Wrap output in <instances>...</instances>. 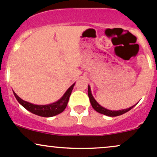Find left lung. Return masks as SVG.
<instances>
[{"label": "left lung", "instance_id": "8db88e82", "mask_svg": "<svg viewBox=\"0 0 157 157\" xmlns=\"http://www.w3.org/2000/svg\"><path fill=\"white\" fill-rule=\"evenodd\" d=\"M88 95H89V100H90V102H91V106L93 107V109L95 110V111H97V112L102 113V114L106 115V116H109V117H117V116H120V115L123 114L126 112H128V111L134 108L135 105L131 106V107L128 108V109H123V110H119V111H111V110H109L107 109H105L103 108L102 106H101L100 104L97 102L95 99L94 98V97L92 96V94H91V88L89 86V88H88Z\"/></svg>", "mask_w": 157, "mask_h": 157}]
</instances>
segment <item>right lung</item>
Masks as SVG:
<instances>
[{
  "label": "right lung",
  "instance_id": "right-lung-1",
  "mask_svg": "<svg viewBox=\"0 0 157 157\" xmlns=\"http://www.w3.org/2000/svg\"><path fill=\"white\" fill-rule=\"evenodd\" d=\"M75 85V82L68 88L67 91H66V93L63 94V96L61 97L60 100H57V102L44 105H35V104L24 101V100L20 98L16 94L15 91H13V93L15 98L17 99L19 103L22 106H23L26 110H28L29 111L34 113V114L38 115V116L40 117H54L55 115L59 114V113H62L64 111L66 106H67L70 95H71Z\"/></svg>",
  "mask_w": 157,
  "mask_h": 157
}]
</instances>
